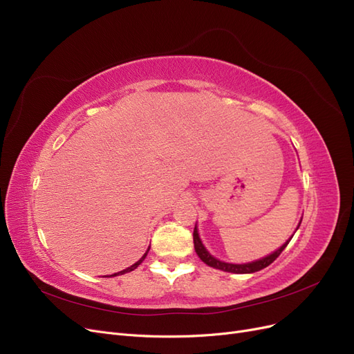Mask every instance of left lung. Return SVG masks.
Masks as SVG:
<instances>
[{
  "label": "left lung",
  "instance_id": "1",
  "mask_svg": "<svg viewBox=\"0 0 354 354\" xmlns=\"http://www.w3.org/2000/svg\"><path fill=\"white\" fill-rule=\"evenodd\" d=\"M300 226V223H299ZM297 226V229H299ZM296 229V230H297ZM194 248H195V252H197V255L201 258L203 263H205L207 266H210L216 270H221V271H227V272H234V274H250V272H255V271H259L263 270L266 267H268L272 261H276L279 258V255L284 251V248L287 246V243L290 242V238L289 241H287L281 248H279V250L276 252H272L271 255L263 258V259H258V261H254V263H248V264H227V263H223V261H218L214 257H212L210 254L207 252V250L204 248V245L201 243V239L198 236V230H197V226L194 227Z\"/></svg>",
  "mask_w": 354,
  "mask_h": 354
}]
</instances>
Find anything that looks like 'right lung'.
<instances>
[{
    "instance_id": "add662e5",
    "label": "right lung",
    "mask_w": 354,
    "mask_h": 354,
    "mask_svg": "<svg viewBox=\"0 0 354 354\" xmlns=\"http://www.w3.org/2000/svg\"><path fill=\"white\" fill-rule=\"evenodd\" d=\"M149 250H150V248H149ZM149 250H147V252H149ZM147 252L146 254H144L138 261H137V263L136 264H133V266H131V267H128V268H125V270H122V271H120V272H115V274H112V276H120V274H125V272H129V271H133V270H136L141 263H142V261H144V258H146V255H147ZM111 276V277H112ZM104 277H106V276H104Z\"/></svg>"
}]
</instances>
